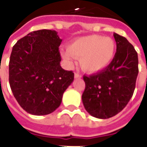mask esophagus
<instances>
[{"mask_svg":"<svg viewBox=\"0 0 147 147\" xmlns=\"http://www.w3.org/2000/svg\"><path fill=\"white\" fill-rule=\"evenodd\" d=\"M75 76V78H76V79H80L81 77V75H80V74L79 73H75V76Z\"/></svg>","mask_w":147,"mask_h":147,"instance_id":"34e87169","label":"esophagus"}]
</instances>
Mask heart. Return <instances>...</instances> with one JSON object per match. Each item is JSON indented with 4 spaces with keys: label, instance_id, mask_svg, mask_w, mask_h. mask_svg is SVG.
I'll list each match as a JSON object with an SVG mask.
<instances>
[{
    "label": "heart",
    "instance_id": "b5f03b06",
    "mask_svg": "<svg viewBox=\"0 0 147 147\" xmlns=\"http://www.w3.org/2000/svg\"><path fill=\"white\" fill-rule=\"evenodd\" d=\"M116 45L114 40L100 35H88L76 38L68 49L61 51L67 66H73L76 58H80L81 68L88 73H98L112 63Z\"/></svg>",
    "mask_w": 147,
    "mask_h": 147
}]
</instances>
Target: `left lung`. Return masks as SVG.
<instances>
[{
  "instance_id": "left-lung-1",
  "label": "left lung",
  "mask_w": 147,
  "mask_h": 147,
  "mask_svg": "<svg viewBox=\"0 0 147 147\" xmlns=\"http://www.w3.org/2000/svg\"><path fill=\"white\" fill-rule=\"evenodd\" d=\"M116 52L106 69L84 76V107L91 116L109 119L119 113L133 95L138 74V53L127 39L114 33Z\"/></svg>"
}]
</instances>
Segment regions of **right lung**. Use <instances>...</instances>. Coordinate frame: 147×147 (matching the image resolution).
Wrapping results in <instances>:
<instances>
[{
    "mask_svg": "<svg viewBox=\"0 0 147 147\" xmlns=\"http://www.w3.org/2000/svg\"><path fill=\"white\" fill-rule=\"evenodd\" d=\"M62 40L55 30L32 32L13 46L9 60V84L25 111L45 115L57 109L74 73L60 66Z\"/></svg>",
    "mask_w": 147,
    "mask_h": 147,
    "instance_id": "1",
    "label": "right lung"
}]
</instances>
